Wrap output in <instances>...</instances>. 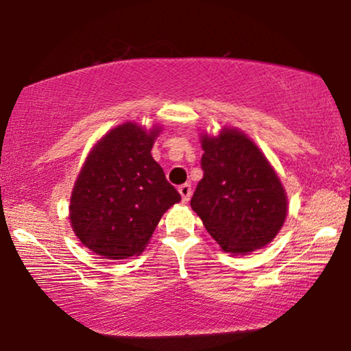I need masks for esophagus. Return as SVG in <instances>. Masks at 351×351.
I'll return each mask as SVG.
<instances>
[{
	"label": "esophagus",
	"instance_id": "esophagus-1",
	"mask_svg": "<svg viewBox=\"0 0 351 351\" xmlns=\"http://www.w3.org/2000/svg\"><path fill=\"white\" fill-rule=\"evenodd\" d=\"M179 193L182 196V201H184V203H189L190 196H191V185L190 184L180 185L179 186Z\"/></svg>",
	"mask_w": 351,
	"mask_h": 351
}]
</instances>
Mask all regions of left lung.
Wrapping results in <instances>:
<instances>
[{"label":"left lung","mask_w":351,"mask_h":351,"mask_svg":"<svg viewBox=\"0 0 351 351\" xmlns=\"http://www.w3.org/2000/svg\"><path fill=\"white\" fill-rule=\"evenodd\" d=\"M204 176L191 209L222 251L244 256L271 243L287 215V196L276 171L252 138L237 128L201 134Z\"/></svg>","instance_id":"left-lung-1"}]
</instances>
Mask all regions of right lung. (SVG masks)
Returning <instances> with one entry per match:
<instances>
[{
  "label": "right lung",
  "mask_w": 351,
  "mask_h": 351,
  "mask_svg": "<svg viewBox=\"0 0 351 351\" xmlns=\"http://www.w3.org/2000/svg\"><path fill=\"white\" fill-rule=\"evenodd\" d=\"M161 126L126 121L90 148L70 196L76 238L102 258L141 256L162 214L180 201L153 160Z\"/></svg>",
  "instance_id": "add662e5"
}]
</instances>
